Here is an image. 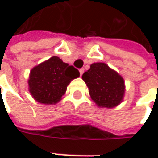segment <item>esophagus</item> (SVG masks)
Masks as SVG:
<instances>
[{
    "instance_id": "obj_1",
    "label": "esophagus",
    "mask_w": 158,
    "mask_h": 158,
    "mask_svg": "<svg viewBox=\"0 0 158 158\" xmlns=\"http://www.w3.org/2000/svg\"><path fill=\"white\" fill-rule=\"evenodd\" d=\"M83 73H84V69H79V74H80V76H82Z\"/></svg>"
}]
</instances>
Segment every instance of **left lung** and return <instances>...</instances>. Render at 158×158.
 <instances>
[{
	"instance_id": "1",
	"label": "left lung",
	"mask_w": 158,
	"mask_h": 158,
	"mask_svg": "<svg viewBox=\"0 0 158 158\" xmlns=\"http://www.w3.org/2000/svg\"><path fill=\"white\" fill-rule=\"evenodd\" d=\"M82 79L89 88L91 100L100 108H114L123 101L125 93L123 78L102 62L90 65L82 75Z\"/></svg>"
}]
</instances>
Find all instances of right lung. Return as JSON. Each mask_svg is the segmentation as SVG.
<instances>
[{
	"label": "right lung",
	"instance_id": "add662e5",
	"mask_svg": "<svg viewBox=\"0 0 158 158\" xmlns=\"http://www.w3.org/2000/svg\"><path fill=\"white\" fill-rule=\"evenodd\" d=\"M79 77L77 69L54 56L31 69L28 89L37 102L56 104L66 93L71 80Z\"/></svg>",
	"mask_w": 158,
	"mask_h": 158
}]
</instances>
